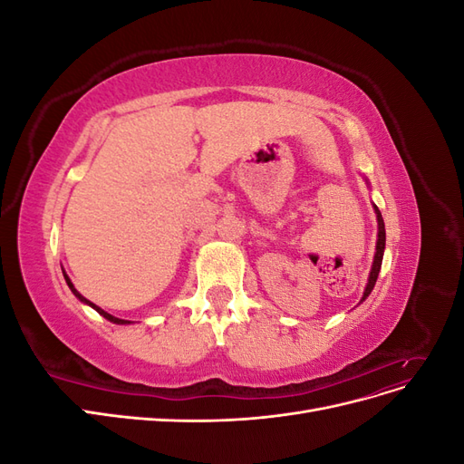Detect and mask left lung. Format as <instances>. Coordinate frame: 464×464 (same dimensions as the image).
<instances>
[{
  "instance_id": "1",
  "label": "left lung",
  "mask_w": 464,
  "mask_h": 464,
  "mask_svg": "<svg viewBox=\"0 0 464 464\" xmlns=\"http://www.w3.org/2000/svg\"><path fill=\"white\" fill-rule=\"evenodd\" d=\"M373 210H375V218H377V242H375L373 265H372V271H370V276H368V285H366V288H363V296H362L360 304L370 296L373 286H375L377 275H379V271H382V261H383V251H385V222H383V217H382V213H379V208L375 205H373Z\"/></svg>"
}]
</instances>
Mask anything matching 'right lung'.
Returning <instances> with one entry per match:
<instances>
[{
	"instance_id": "right-lung-1",
	"label": "right lung",
	"mask_w": 464,
	"mask_h": 464,
	"mask_svg": "<svg viewBox=\"0 0 464 464\" xmlns=\"http://www.w3.org/2000/svg\"><path fill=\"white\" fill-rule=\"evenodd\" d=\"M63 271V269H62ZM63 278H65V283H67V286H69V290H72L73 294H75V298L79 300V302H82V304H87V305H91L92 307V310H96L98 314H101L104 319H108V321H111V323H116V325H130V323H133V321H128V319H120V317H114V315H111V314H108V312H104L102 310V307H98L96 304H92L91 300H87L85 296H82V294L73 286V283H72V278H69L67 276V273L63 271Z\"/></svg>"
}]
</instances>
